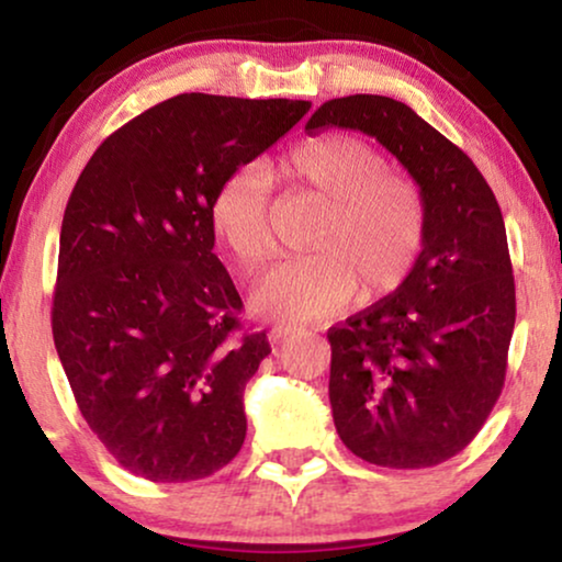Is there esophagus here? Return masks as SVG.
Listing matches in <instances>:
<instances>
[{
    "label": "esophagus",
    "mask_w": 562,
    "mask_h": 562,
    "mask_svg": "<svg viewBox=\"0 0 562 562\" xmlns=\"http://www.w3.org/2000/svg\"><path fill=\"white\" fill-rule=\"evenodd\" d=\"M295 331H301V329L293 324H274L272 329H269V339H272V342H285V339L293 337Z\"/></svg>",
    "instance_id": "1"
}]
</instances>
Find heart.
Here are the masks:
<instances>
[{
    "mask_svg": "<svg viewBox=\"0 0 562 562\" xmlns=\"http://www.w3.org/2000/svg\"><path fill=\"white\" fill-rule=\"evenodd\" d=\"M295 189L324 202L308 246L316 251L277 265L251 305L259 316L308 322L342 311L352 295L379 301L400 290L420 261L428 204L420 187L389 170L371 142L352 134L305 139L280 160ZM210 223L244 272L274 251L269 181L257 166L233 170L215 189Z\"/></svg>",
    "mask_w": 562,
    "mask_h": 562,
    "instance_id": "1",
    "label": "heart"
}]
</instances>
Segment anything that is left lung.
<instances>
[{
    "label": "left lung",
    "instance_id": "8db88e82",
    "mask_svg": "<svg viewBox=\"0 0 562 562\" xmlns=\"http://www.w3.org/2000/svg\"><path fill=\"white\" fill-rule=\"evenodd\" d=\"M329 126L375 137L428 204L407 282L326 334L334 425L368 464L436 467L477 436L506 381L516 288L501 207L477 166L402 101L334 98L305 132Z\"/></svg>",
    "mask_w": 562,
    "mask_h": 562
}]
</instances>
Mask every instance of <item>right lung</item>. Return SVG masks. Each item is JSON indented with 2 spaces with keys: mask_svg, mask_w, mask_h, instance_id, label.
Instances as JSON below:
<instances>
[{
  "mask_svg": "<svg viewBox=\"0 0 562 562\" xmlns=\"http://www.w3.org/2000/svg\"><path fill=\"white\" fill-rule=\"evenodd\" d=\"M308 109L183 92L113 132L75 183L54 345L85 423L137 477H210L244 446L246 383L272 350L265 331H238L210 202Z\"/></svg>",
  "mask_w": 562,
  "mask_h": 562,
  "instance_id": "1",
  "label": "right lung"
}]
</instances>
